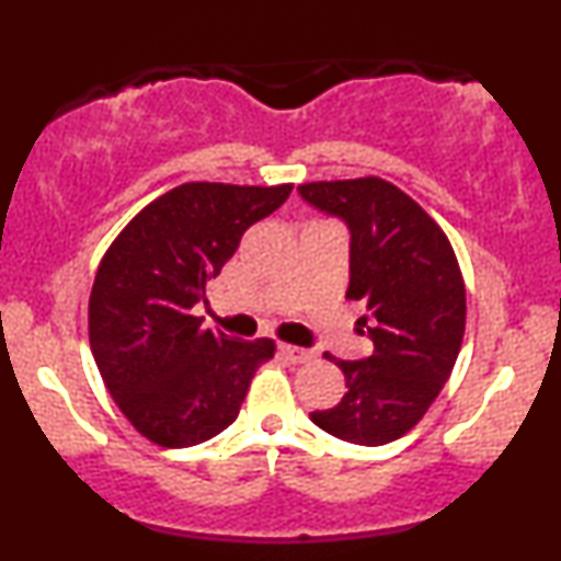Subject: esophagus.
I'll return each instance as SVG.
<instances>
[{
    "mask_svg": "<svg viewBox=\"0 0 561 561\" xmlns=\"http://www.w3.org/2000/svg\"><path fill=\"white\" fill-rule=\"evenodd\" d=\"M279 353L287 358V362H293V364H306V362H311V358H313V353L306 351V347L287 345V343L279 345Z\"/></svg>",
    "mask_w": 561,
    "mask_h": 561,
    "instance_id": "obj_1",
    "label": "esophagus"
}]
</instances>
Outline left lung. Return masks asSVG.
I'll return each instance as SVG.
<instances>
[{"label":"left lung","mask_w":561,"mask_h":561,"mask_svg":"<svg viewBox=\"0 0 561 561\" xmlns=\"http://www.w3.org/2000/svg\"><path fill=\"white\" fill-rule=\"evenodd\" d=\"M298 192L351 229L345 298L366 302L362 324L375 343L369 358L337 362L347 392L311 420L340 440L385 446L427 414L454 371L467 321L459 261L446 231L385 179L311 182Z\"/></svg>","instance_id":"8db88e82"}]
</instances>
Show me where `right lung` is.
Listing matches in <instances>:
<instances>
[{
    "label": "right lung",
    "instance_id": "1",
    "mask_svg": "<svg viewBox=\"0 0 561 561\" xmlns=\"http://www.w3.org/2000/svg\"><path fill=\"white\" fill-rule=\"evenodd\" d=\"M293 184L190 182L141 208L115 237L89 295V343L102 382L139 435L163 448L210 440L240 414L274 340L205 330L195 302L242 234Z\"/></svg>",
    "mask_w": 561,
    "mask_h": 561
}]
</instances>
